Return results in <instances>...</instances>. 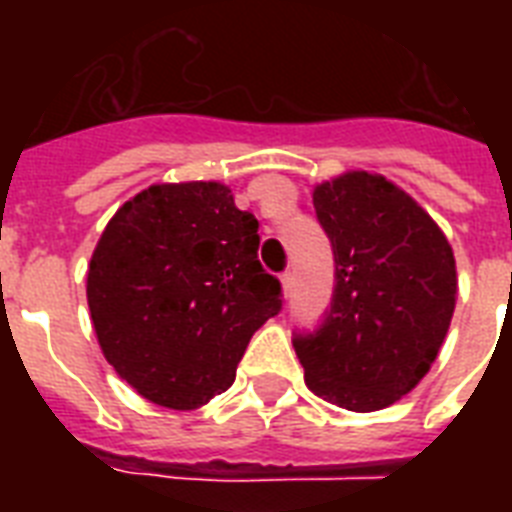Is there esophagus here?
I'll use <instances>...</instances> for the list:
<instances>
[{"mask_svg":"<svg viewBox=\"0 0 512 512\" xmlns=\"http://www.w3.org/2000/svg\"><path fill=\"white\" fill-rule=\"evenodd\" d=\"M281 284H284V295H292V287H295V273L287 271V273H281Z\"/></svg>","mask_w":512,"mask_h":512,"instance_id":"obj_1","label":"esophagus"}]
</instances>
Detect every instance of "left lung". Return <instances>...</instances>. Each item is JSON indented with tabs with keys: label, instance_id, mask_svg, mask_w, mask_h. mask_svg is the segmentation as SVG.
Masks as SVG:
<instances>
[{
	"label": "left lung",
	"instance_id": "1",
	"mask_svg": "<svg viewBox=\"0 0 512 512\" xmlns=\"http://www.w3.org/2000/svg\"><path fill=\"white\" fill-rule=\"evenodd\" d=\"M313 207L335 255L321 324L295 332L305 382L348 412H377L428 374L457 297L449 241L398 185L369 172L316 185Z\"/></svg>",
	"mask_w": 512,
	"mask_h": 512
}]
</instances>
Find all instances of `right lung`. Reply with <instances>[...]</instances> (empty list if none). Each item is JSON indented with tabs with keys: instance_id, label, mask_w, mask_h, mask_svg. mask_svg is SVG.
Returning a JSON list of instances; mask_svg holds the SVG:
<instances>
[{
	"instance_id": "obj_1",
	"label": "right lung",
	"mask_w": 512,
	"mask_h": 512,
	"mask_svg": "<svg viewBox=\"0 0 512 512\" xmlns=\"http://www.w3.org/2000/svg\"><path fill=\"white\" fill-rule=\"evenodd\" d=\"M252 212L220 183L151 185L100 236L87 303L103 356L140 396L196 409L236 380L281 281L257 260Z\"/></svg>"
}]
</instances>
